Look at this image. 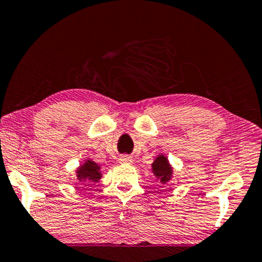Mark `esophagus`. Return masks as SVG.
<instances>
[{"label":"esophagus","mask_w":262,"mask_h":262,"mask_svg":"<svg viewBox=\"0 0 262 262\" xmlns=\"http://www.w3.org/2000/svg\"><path fill=\"white\" fill-rule=\"evenodd\" d=\"M119 161H120V163H127V164H130L132 162H133V159H132L130 156H128V155H122V156H120Z\"/></svg>","instance_id":"esophagus-1"}]
</instances>
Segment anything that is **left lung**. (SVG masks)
I'll list each match as a JSON object with an SVG mask.
<instances>
[{
  "mask_svg": "<svg viewBox=\"0 0 262 262\" xmlns=\"http://www.w3.org/2000/svg\"><path fill=\"white\" fill-rule=\"evenodd\" d=\"M152 173L155 175L156 180L160 181V183L165 184L167 182L171 180L172 177V168L170 165L168 157L164 155H159L154 160L151 164Z\"/></svg>",
  "mask_w": 262,
  "mask_h": 262,
  "instance_id": "obj_1",
  "label": "left lung"
}]
</instances>
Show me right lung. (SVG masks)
I'll use <instances>...</instances> for the list:
<instances>
[{"mask_svg": "<svg viewBox=\"0 0 262 262\" xmlns=\"http://www.w3.org/2000/svg\"><path fill=\"white\" fill-rule=\"evenodd\" d=\"M77 178L79 182H98L101 178L100 165L92 160H87L77 170Z\"/></svg>", "mask_w": 262, "mask_h": 262, "instance_id": "add662e5", "label": "right lung"}]
</instances>
